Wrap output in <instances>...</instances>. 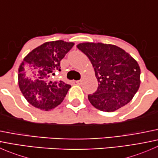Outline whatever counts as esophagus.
I'll list each match as a JSON object with an SVG mask.
<instances>
[{
	"label": "esophagus",
	"mask_w": 158,
	"mask_h": 158,
	"mask_svg": "<svg viewBox=\"0 0 158 158\" xmlns=\"http://www.w3.org/2000/svg\"><path fill=\"white\" fill-rule=\"evenodd\" d=\"M76 83L78 84V85H80L81 82H82V80H78V81H76Z\"/></svg>",
	"instance_id": "1"
}]
</instances>
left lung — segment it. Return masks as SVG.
Returning <instances> with one entry per match:
<instances>
[{
    "instance_id": "left-lung-1",
    "label": "left lung",
    "mask_w": 158,
    "mask_h": 158,
    "mask_svg": "<svg viewBox=\"0 0 158 158\" xmlns=\"http://www.w3.org/2000/svg\"><path fill=\"white\" fill-rule=\"evenodd\" d=\"M79 50L88 56L98 82L88 98L95 109L114 111L132 100L141 84L138 62L123 49L112 44L81 43Z\"/></svg>"
}]
</instances>
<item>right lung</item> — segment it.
<instances>
[{
    "instance_id": "add662e5",
    "label": "right lung",
    "mask_w": 158,
    "mask_h": 158,
    "mask_svg": "<svg viewBox=\"0 0 158 158\" xmlns=\"http://www.w3.org/2000/svg\"><path fill=\"white\" fill-rule=\"evenodd\" d=\"M73 46L63 40L46 42L24 57L18 69V85L30 105L49 111L61 104L71 85L51 79L61 71L60 61Z\"/></svg>"
}]
</instances>
